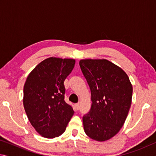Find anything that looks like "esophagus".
I'll return each instance as SVG.
<instances>
[{
    "instance_id": "obj_1",
    "label": "esophagus",
    "mask_w": 156,
    "mask_h": 156,
    "mask_svg": "<svg viewBox=\"0 0 156 156\" xmlns=\"http://www.w3.org/2000/svg\"><path fill=\"white\" fill-rule=\"evenodd\" d=\"M80 102H78V103L75 104V107H76V109H77V110H78L79 109H80Z\"/></svg>"
}]
</instances>
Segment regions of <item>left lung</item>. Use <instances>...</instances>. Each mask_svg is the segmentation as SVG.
I'll list each match as a JSON object with an SVG mask.
<instances>
[{"mask_svg":"<svg viewBox=\"0 0 156 156\" xmlns=\"http://www.w3.org/2000/svg\"><path fill=\"white\" fill-rule=\"evenodd\" d=\"M80 67L90 87L91 108L83 118L89 138L103 142L122 127L132 100L133 87L122 69L106 59H82Z\"/></svg>","mask_w":156,"mask_h":156,"instance_id":"1","label":"left lung"}]
</instances>
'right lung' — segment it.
Masks as SVG:
<instances>
[{"label": "right lung", "mask_w": 156, "mask_h": 156, "mask_svg": "<svg viewBox=\"0 0 156 156\" xmlns=\"http://www.w3.org/2000/svg\"><path fill=\"white\" fill-rule=\"evenodd\" d=\"M75 59L50 57L28 75L23 89V106L31 125L41 136L54 138L64 133L73 115L65 101L64 81Z\"/></svg>", "instance_id": "add662e5"}]
</instances>
